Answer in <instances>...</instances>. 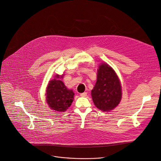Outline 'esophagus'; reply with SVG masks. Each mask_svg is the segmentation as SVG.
Returning <instances> with one entry per match:
<instances>
[{"mask_svg": "<svg viewBox=\"0 0 161 161\" xmlns=\"http://www.w3.org/2000/svg\"><path fill=\"white\" fill-rule=\"evenodd\" d=\"M86 95H87V93H86V92H84V93H80V95L81 96V97H86Z\"/></svg>", "mask_w": 161, "mask_h": 161, "instance_id": "1", "label": "esophagus"}]
</instances>
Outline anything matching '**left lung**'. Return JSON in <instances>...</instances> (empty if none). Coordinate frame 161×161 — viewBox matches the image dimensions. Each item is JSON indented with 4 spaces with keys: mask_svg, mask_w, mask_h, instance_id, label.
<instances>
[{
    "mask_svg": "<svg viewBox=\"0 0 161 161\" xmlns=\"http://www.w3.org/2000/svg\"><path fill=\"white\" fill-rule=\"evenodd\" d=\"M121 86L116 73L108 64L98 67L97 79L92 90V100L97 108L102 111H110L121 99Z\"/></svg>",
    "mask_w": 161,
    "mask_h": 161,
    "instance_id": "1",
    "label": "left lung"
}]
</instances>
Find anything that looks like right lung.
<instances>
[{
    "instance_id": "1",
    "label": "right lung",
    "mask_w": 161,
    "mask_h": 161,
    "mask_svg": "<svg viewBox=\"0 0 161 161\" xmlns=\"http://www.w3.org/2000/svg\"><path fill=\"white\" fill-rule=\"evenodd\" d=\"M55 77V79L49 81L47 86V103L52 109L64 112L71 105L75 93L72 90H68L61 80H58L59 75Z\"/></svg>"
}]
</instances>
